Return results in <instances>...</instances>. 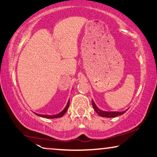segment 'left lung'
<instances>
[{"label":"left lung","mask_w":157,"mask_h":157,"mask_svg":"<svg viewBox=\"0 0 157 157\" xmlns=\"http://www.w3.org/2000/svg\"><path fill=\"white\" fill-rule=\"evenodd\" d=\"M92 106L93 108H94V110L97 112V114L102 117H108V118L116 117L118 116H120V115L123 114L126 111H127V110H125L123 112H105V111L101 110L99 108H97V106L96 105V104L94 103V101L93 100H92Z\"/></svg>","instance_id":"left-lung-1"}]
</instances>
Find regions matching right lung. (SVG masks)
<instances>
[{
  "mask_svg": "<svg viewBox=\"0 0 157 157\" xmlns=\"http://www.w3.org/2000/svg\"><path fill=\"white\" fill-rule=\"evenodd\" d=\"M69 106H70V99L68 100V102L67 103V105L65 106V108H64L63 111H61L60 112V113L57 114H54V115H46V114H36L37 115L38 117H43V118H45V119H56V118H60V117H62L63 115L65 114V113L67 111Z\"/></svg>",
  "mask_w": 157,
  "mask_h": 157,
  "instance_id": "1",
  "label": "right lung"
}]
</instances>
